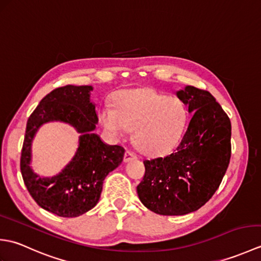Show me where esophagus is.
<instances>
[{
    "label": "esophagus",
    "instance_id": "1",
    "mask_svg": "<svg viewBox=\"0 0 261 261\" xmlns=\"http://www.w3.org/2000/svg\"><path fill=\"white\" fill-rule=\"evenodd\" d=\"M132 159H137V154L135 152H132L131 150H126L124 153V158H123L124 163L130 162V160H132Z\"/></svg>",
    "mask_w": 261,
    "mask_h": 261
}]
</instances>
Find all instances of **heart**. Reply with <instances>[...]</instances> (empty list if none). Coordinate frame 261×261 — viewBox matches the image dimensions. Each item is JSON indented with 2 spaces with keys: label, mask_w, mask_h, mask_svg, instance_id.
<instances>
[{
  "label": "heart",
  "mask_w": 261,
  "mask_h": 261,
  "mask_svg": "<svg viewBox=\"0 0 261 261\" xmlns=\"http://www.w3.org/2000/svg\"><path fill=\"white\" fill-rule=\"evenodd\" d=\"M102 125L115 137L135 131L137 148L148 154L173 149L184 131L187 109L177 97H167L152 88L122 91L114 97V109L99 110Z\"/></svg>",
  "instance_id": "heart-1"
}]
</instances>
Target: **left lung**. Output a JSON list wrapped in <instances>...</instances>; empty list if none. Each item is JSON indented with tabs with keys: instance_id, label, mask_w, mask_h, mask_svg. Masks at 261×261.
I'll return each mask as SVG.
<instances>
[{
	"instance_id": "left-lung-1",
	"label": "left lung",
	"mask_w": 261,
	"mask_h": 261,
	"mask_svg": "<svg viewBox=\"0 0 261 261\" xmlns=\"http://www.w3.org/2000/svg\"><path fill=\"white\" fill-rule=\"evenodd\" d=\"M193 113L170 154L145 159L137 186L140 201L160 215H184L202 207L223 179L231 158V122L210 92L186 86L177 92Z\"/></svg>"
}]
</instances>
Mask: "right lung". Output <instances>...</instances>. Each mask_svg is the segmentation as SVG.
I'll return each mask as SVG.
<instances>
[{
	"label": "right lung",
	"mask_w": 261,
	"mask_h": 261,
	"mask_svg": "<svg viewBox=\"0 0 261 261\" xmlns=\"http://www.w3.org/2000/svg\"><path fill=\"white\" fill-rule=\"evenodd\" d=\"M92 86L66 85L43 97L27 122L20 168L28 192L39 206L63 218H76L97 204L103 180L122 163L124 148L109 146L93 134L98 122L90 101ZM63 120L81 134L73 160L57 176L41 179L30 168L31 142L41 124Z\"/></svg>",
	"instance_id": "add662e5"
}]
</instances>
